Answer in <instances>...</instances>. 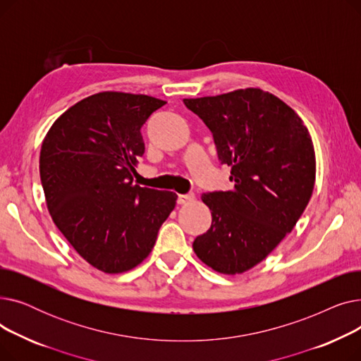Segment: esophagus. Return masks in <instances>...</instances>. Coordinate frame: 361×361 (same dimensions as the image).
I'll return each mask as SVG.
<instances>
[{"label": "esophagus", "mask_w": 361, "mask_h": 361, "mask_svg": "<svg viewBox=\"0 0 361 361\" xmlns=\"http://www.w3.org/2000/svg\"><path fill=\"white\" fill-rule=\"evenodd\" d=\"M192 200H195V195H193V193H188V195H178V197H177L178 204H185V203L192 202Z\"/></svg>", "instance_id": "esophagus-1"}]
</instances>
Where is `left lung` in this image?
<instances>
[{"label": "left lung", "mask_w": 361, "mask_h": 361, "mask_svg": "<svg viewBox=\"0 0 361 361\" xmlns=\"http://www.w3.org/2000/svg\"><path fill=\"white\" fill-rule=\"evenodd\" d=\"M211 130L221 164L231 166L228 192L203 193L211 228L193 250L225 275L267 257L305 212L316 178L309 130L286 102L257 87L183 99Z\"/></svg>", "instance_id": "1"}]
</instances>
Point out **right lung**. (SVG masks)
Instances as JSON below:
<instances>
[{
	"label": "right lung",
	"mask_w": 361,
	"mask_h": 361,
	"mask_svg": "<svg viewBox=\"0 0 361 361\" xmlns=\"http://www.w3.org/2000/svg\"><path fill=\"white\" fill-rule=\"evenodd\" d=\"M166 102L101 92L68 108L42 142L39 173L48 211L93 268L121 274L152 252L177 195L133 184L145 154L142 127Z\"/></svg>",
	"instance_id": "add662e5"
}]
</instances>
